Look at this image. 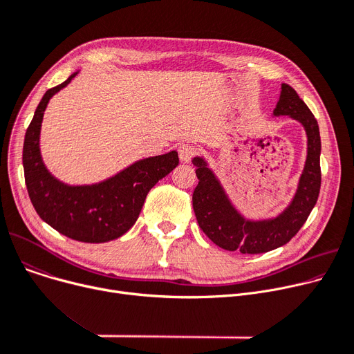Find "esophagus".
Wrapping results in <instances>:
<instances>
[{
    "instance_id": "34e87169",
    "label": "esophagus",
    "mask_w": 354,
    "mask_h": 354,
    "mask_svg": "<svg viewBox=\"0 0 354 354\" xmlns=\"http://www.w3.org/2000/svg\"><path fill=\"white\" fill-rule=\"evenodd\" d=\"M179 159H180V162L182 163H188V162H191V159L198 153V147L196 146H194V145H189V143H187V145H182V146H179Z\"/></svg>"
}]
</instances>
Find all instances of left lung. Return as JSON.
I'll return each instance as SVG.
<instances>
[{"mask_svg": "<svg viewBox=\"0 0 354 354\" xmlns=\"http://www.w3.org/2000/svg\"><path fill=\"white\" fill-rule=\"evenodd\" d=\"M272 116H288L299 122L307 138V156L295 194L275 216L250 219L241 214L207 159H192L199 179L192 195L198 224L214 244L227 251L263 254L283 247L300 231L317 202L322 185V140L317 120L297 91L286 83L281 84Z\"/></svg>", "mask_w": 354, "mask_h": 354, "instance_id": "obj_1", "label": "left lung"}]
</instances>
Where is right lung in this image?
Instances as JSON below:
<instances>
[{
	"mask_svg": "<svg viewBox=\"0 0 354 354\" xmlns=\"http://www.w3.org/2000/svg\"><path fill=\"white\" fill-rule=\"evenodd\" d=\"M77 73L47 90L37 106L24 139V178L34 209L51 228L80 243L100 244L122 236L133 227L149 191L175 169L179 158L176 151L145 158L90 185H68L51 175L40 151L43 116L50 99Z\"/></svg>",
	"mask_w": 354,
	"mask_h": 354,
	"instance_id": "add662e5",
	"label": "right lung"
}]
</instances>
